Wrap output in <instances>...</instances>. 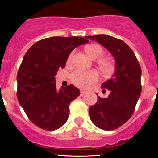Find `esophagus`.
Instances as JSON below:
<instances>
[{
	"instance_id": "obj_1",
	"label": "esophagus",
	"mask_w": 158,
	"mask_h": 158,
	"mask_svg": "<svg viewBox=\"0 0 158 158\" xmlns=\"http://www.w3.org/2000/svg\"><path fill=\"white\" fill-rule=\"evenodd\" d=\"M86 93V91L85 90H80V95H85V94Z\"/></svg>"
}]
</instances>
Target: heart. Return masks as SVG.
Masks as SVG:
<instances>
[{
    "mask_svg": "<svg viewBox=\"0 0 158 158\" xmlns=\"http://www.w3.org/2000/svg\"><path fill=\"white\" fill-rule=\"evenodd\" d=\"M86 52L89 56L93 60L99 58L103 54V49L98 45H90L86 47ZM73 57V53L70 54L68 62H70ZM101 69L105 72H108L111 69V65L109 63L102 61L100 63ZM72 81L73 83L80 88H87L89 85L98 80V74L94 70L84 71V70L77 69L73 72L71 76Z\"/></svg>",
    "mask_w": 158,
    "mask_h": 158,
    "instance_id": "obj_1",
    "label": "heart"
}]
</instances>
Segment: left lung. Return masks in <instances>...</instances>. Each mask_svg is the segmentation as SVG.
<instances>
[{
	"label": "left lung",
	"instance_id": "8db88e82",
	"mask_svg": "<svg viewBox=\"0 0 158 158\" xmlns=\"http://www.w3.org/2000/svg\"><path fill=\"white\" fill-rule=\"evenodd\" d=\"M109 51L115 61L113 76L103 82L102 89L110 94L107 98L98 96L89 108L92 123L98 128L111 131L119 128L131 117L141 92V69L132 49L124 41L106 34L88 36Z\"/></svg>",
	"mask_w": 158,
	"mask_h": 158
}]
</instances>
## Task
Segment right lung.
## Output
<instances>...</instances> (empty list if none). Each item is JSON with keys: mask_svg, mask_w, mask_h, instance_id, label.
<instances>
[{"mask_svg": "<svg viewBox=\"0 0 158 158\" xmlns=\"http://www.w3.org/2000/svg\"><path fill=\"white\" fill-rule=\"evenodd\" d=\"M88 40L53 36L35 43L24 55L17 76V99L29 119L39 128L54 131L67 121L69 104L79 95L73 85L56 86L55 76L69 54Z\"/></svg>", "mask_w": 158, "mask_h": 158, "instance_id": "1", "label": "right lung"}]
</instances>
